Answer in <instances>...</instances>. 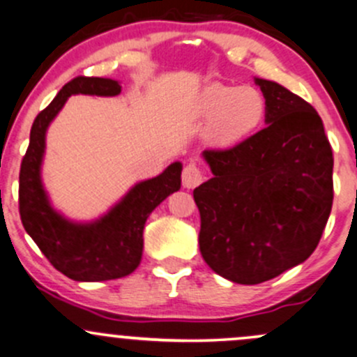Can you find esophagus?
Wrapping results in <instances>:
<instances>
[{"mask_svg":"<svg viewBox=\"0 0 357 357\" xmlns=\"http://www.w3.org/2000/svg\"><path fill=\"white\" fill-rule=\"evenodd\" d=\"M202 182V172L195 163L185 165L182 172V183L185 189H194Z\"/></svg>","mask_w":357,"mask_h":357,"instance_id":"1","label":"esophagus"}]
</instances>
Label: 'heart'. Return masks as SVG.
Wrapping results in <instances>:
<instances>
[{
  "label": "heart",
  "instance_id": "heart-1",
  "mask_svg": "<svg viewBox=\"0 0 357 357\" xmlns=\"http://www.w3.org/2000/svg\"><path fill=\"white\" fill-rule=\"evenodd\" d=\"M197 116L209 122L206 136L211 144L228 148L240 143L260 128L267 103L254 86L211 83L197 98Z\"/></svg>",
  "mask_w": 357,
  "mask_h": 357
}]
</instances>
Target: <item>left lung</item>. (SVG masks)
I'll list each match as a JSON object with an SVG mask.
<instances>
[{
	"instance_id": "1",
	"label": "left lung",
	"mask_w": 357,
	"mask_h": 357,
	"mask_svg": "<svg viewBox=\"0 0 357 357\" xmlns=\"http://www.w3.org/2000/svg\"><path fill=\"white\" fill-rule=\"evenodd\" d=\"M266 128L229 149L202 151L213 177L194 190L206 264L236 284H260L305 262L333 201V156L317 110L255 78Z\"/></svg>"
}]
</instances>
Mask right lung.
Returning <instances> with one entry per match:
<instances>
[{
	"label": "right lung",
	"instance_id": "1",
	"mask_svg": "<svg viewBox=\"0 0 357 357\" xmlns=\"http://www.w3.org/2000/svg\"><path fill=\"white\" fill-rule=\"evenodd\" d=\"M121 83L110 78L78 76L61 88L36 117L20 168V218L25 231L57 271L73 281H110L129 275L143 257V229L153 209L180 189L182 163L175 162L156 177L137 182L93 221H73L54 209L42 183L45 134L71 95L116 97Z\"/></svg>",
	"mask_w": 357,
	"mask_h": 357
}]
</instances>
